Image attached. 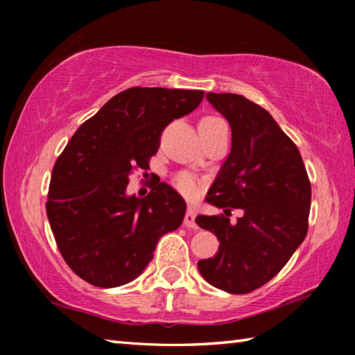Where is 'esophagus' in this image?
Returning <instances> with one entry per match:
<instances>
[{
    "label": "esophagus",
    "instance_id": "1",
    "mask_svg": "<svg viewBox=\"0 0 355 355\" xmlns=\"http://www.w3.org/2000/svg\"><path fill=\"white\" fill-rule=\"evenodd\" d=\"M183 224L188 227V228H199L196 224V209L194 207H189L188 211H186L184 214V222Z\"/></svg>",
    "mask_w": 355,
    "mask_h": 355
}]
</instances>
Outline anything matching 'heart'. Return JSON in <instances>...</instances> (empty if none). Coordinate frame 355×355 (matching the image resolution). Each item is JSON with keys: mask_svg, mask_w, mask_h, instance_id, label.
<instances>
[{"mask_svg": "<svg viewBox=\"0 0 355 355\" xmlns=\"http://www.w3.org/2000/svg\"><path fill=\"white\" fill-rule=\"evenodd\" d=\"M220 125H224V122L218 117H203L199 122V131L200 133H209V131L219 128ZM175 186L182 194L188 197H194L199 192V183L188 172L178 173L175 177Z\"/></svg>", "mask_w": 355, "mask_h": 355, "instance_id": "heart-1", "label": "heart"}]
</instances>
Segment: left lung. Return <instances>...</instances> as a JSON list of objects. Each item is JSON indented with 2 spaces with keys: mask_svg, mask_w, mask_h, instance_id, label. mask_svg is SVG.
Instances as JSON below:
<instances>
[{
  "mask_svg": "<svg viewBox=\"0 0 355 355\" xmlns=\"http://www.w3.org/2000/svg\"><path fill=\"white\" fill-rule=\"evenodd\" d=\"M207 100L232 128V150L208 189L224 216H197L219 239L218 254L197 263L209 285L245 294L268 284L302 244L309 228L311 186L302 156L271 114L238 94L208 92Z\"/></svg>",
  "mask_w": 355,
  "mask_h": 355,
  "instance_id": "8db88e82",
  "label": "left lung"
}]
</instances>
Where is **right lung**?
I'll return each mask as SVG.
<instances>
[{
    "label": "right lung",
    "mask_w": 355,
    "mask_h": 355,
    "mask_svg": "<svg viewBox=\"0 0 355 355\" xmlns=\"http://www.w3.org/2000/svg\"><path fill=\"white\" fill-rule=\"evenodd\" d=\"M203 91L131 87L71 136L53 167L46 216L78 277L114 288L139 277L159 238L182 225L186 202L167 183L127 194L130 172L147 169L163 130L196 110Z\"/></svg>",
    "instance_id": "obj_1"
}]
</instances>
